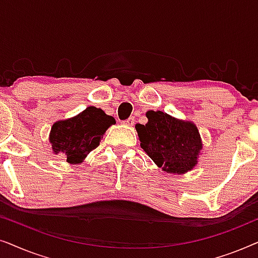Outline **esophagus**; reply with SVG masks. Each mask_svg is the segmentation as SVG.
<instances>
[{
	"label": "esophagus",
	"instance_id": "1",
	"mask_svg": "<svg viewBox=\"0 0 258 258\" xmlns=\"http://www.w3.org/2000/svg\"><path fill=\"white\" fill-rule=\"evenodd\" d=\"M134 123H135V118L129 117L128 119H126V121L123 122V124H125V125H128V126H133Z\"/></svg>",
	"mask_w": 258,
	"mask_h": 258
}]
</instances>
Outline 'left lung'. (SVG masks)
Here are the masks:
<instances>
[{
  "label": "left lung",
  "instance_id": "1",
  "mask_svg": "<svg viewBox=\"0 0 258 258\" xmlns=\"http://www.w3.org/2000/svg\"><path fill=\"white\" fill-rule=\"evenodd\" d=\"M146 124L135 125L141 148L168 174L182 175L195 168L203 143L196 124L161 110L146 112Z\"/></svg>",
  "mask_w": 258,
  "mask_h": 258
}]
</instances>
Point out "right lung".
I'll list each match as a JSON object with an SVG mask.
<instances>
[{
  "instance_id": "obj_1",
  "label": "right lung",
  "mask_w": 258,
  "mask_h": 258,
  "mask_svg": "<svg viewBox=\"0 0 258 258\" xmlns=\"http://www.w3.org/2000/svg\"><path fill=\"white\" fill-rule=\"evenodd\" d=\"M115 123L112 116L96 107H88L74 117L56 121L49 134L52 153L63 155L70 164L82 163L88 154L100 146L104 133Z\"/></svg>"
}]
</instances>
